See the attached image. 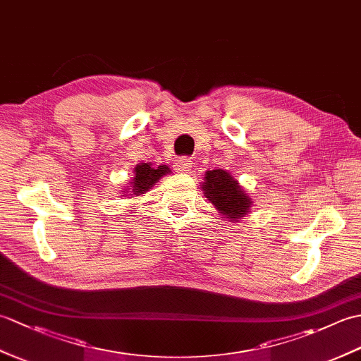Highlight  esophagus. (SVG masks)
<instances>
[{"label": "esophagus", "instance_id": "1", "mask_svg": "<svg viewBox=\"0 0 361 361\" xmlns=\"http://www.w3.org/2000/svg\"><path fill=\"white\" fill-rule=\"evenodd\" d=\"M190 167H192V161H190V158H180L175 161V169L178 172H183V173H188L190 171Z\"/></svg>", "mask_w": 361, "mask_h": 361}]
</instances>
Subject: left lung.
I'll return each instance as SVG.
<instances>
[{"instance_id":"obj_1","label":"left lung","mask_w":361,"mask_h":361,"mask_svg":"<svg viewBox=\"0 0 361 361\" xmlns=\"http://www.w3.org/2000/svg\"><path fill=\"white\" fill-rule=\"evenodd\" d=\"M202 189L204 190V197L216 206V209L221 216L229 220H240L251 209V198L240 188L239 181L234 180L231 173L221 171V169L208 171L204 173Z\"/></svg>"}]
</instances>
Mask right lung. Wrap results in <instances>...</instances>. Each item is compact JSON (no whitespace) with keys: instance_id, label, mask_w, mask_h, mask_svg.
Wrapping results in <instances>:
<instances>
[{"instance_id":"right-lung-1","label":"right lung","mask_w":361,"mask_h":361,"mask_svg":"<svg viewBox=\"0 0 361 361\" xmlns=\"http://www.w3.org/2000/svg\"><path fill=\"white\" fill-rule=\"evenodd\" d=\"M133 173L135 175L132 178V183H130V188H127V192H132L130 195L136 197L147 192L155 183H158L161 176L171 173V169H169L166 164L155 167L149 163H141V164H136ZM122 192H126V190H122Z\"/></svg>"}]
</instances>
